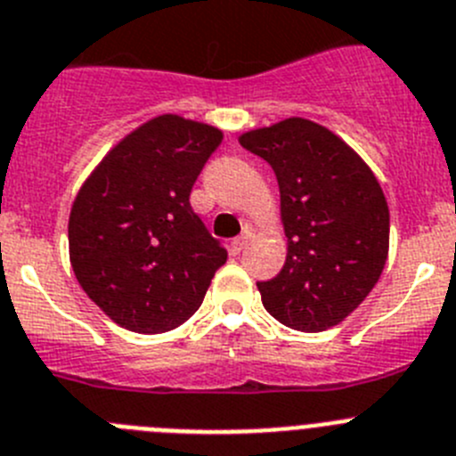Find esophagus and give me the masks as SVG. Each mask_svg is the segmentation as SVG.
<instances>
[{"instance_id": "esophagus-1", "label": "esophagus", "mask_w": 456, "mask_h": 456, "mask_svg": "<svg viewBox=\"0 0 456 456\" xmlns=\"http://www.w3.org/2000/svg\"><path fill=\"white\" fill-rule=\"evenodd\" d=\"M248 243H249V233L245 232L243 236H238V238H233V240H232V252L240 254L245 248H248Z\"/></svg>"}]
</instances>
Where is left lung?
I'll return each instance as SVG.
<instances>
[{"instance_id": "8db88e82", "label": "left lung", "mask_w": 456, "mask_h": 456, "mask_svg": "<svg viewBox=\"0 0 456 456\" xmlns=\"http://www.w3.org/2000/svg\"><path fill=\"white\" fill-rule=\"evenodd\" d=\"M270 163L279 183L289 254L258 281L265 311L297 331L338 325L368 297L388 256V204L363 159L305 118L238 138Z\"/></svg>"}]
</instances>
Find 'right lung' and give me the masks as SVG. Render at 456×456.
I'll list each match as a JSON object with an SVG mask.
<instances>
[{
	"mask_svg": "<svg viewBox=\"0 0 456 456\" xmlns=\"http://www.w3.org/2000/svg\"><path fill=\"white\" fill-rule=\"evenodd\" d=\"M223 131L159 116L102 159L69 211V264L113 322L138 334L183 325L227 249L191 208L192 183Z\"/></svg>",
	"mask_w": 456,
	"mask_h": 456,
	"instance_id": "right-lung-1",
	"label": "right lung"
}]
</instances>
